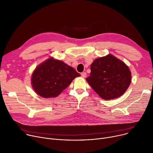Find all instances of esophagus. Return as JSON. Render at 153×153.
Wrapping results in <instances>:
<instances>
[{
	"label": "esophagus",
	"mask_w": 153,
	"mask_h": 153,
	"mask_svg": "<svg viewBox=\"0 0 153 153\" xmlns=\"http://www.w3.org/2000/svg\"><path fill=\"white\" fill-rule=\"evenodd\" d=\"M81 76H82V77H84V78L86 77V76H87V73H86L85 72L82 73H81Z\"/></svg>",
	"instance_id": "obj_1"
}]
</instances>
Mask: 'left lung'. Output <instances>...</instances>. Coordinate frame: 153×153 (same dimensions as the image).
<instances>
[{
	"mask_svg": "<svg viewBox=\"0 0 153 153\" xmlns=\"http://www.w3.org/2000/svg\"><path fill=\"white\" fill-rule=\"evenodd\" d=\"M90 69V76L86 80L94 91L105 100L119 98L131 82V73L128 66L111 54L95 59Z\"/></svg>",
	"mask_w": 153,
	"mask_h": 153,
	"instance_id": "1",
	"label": "left lung"
}]
</instances>
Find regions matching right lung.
<instances>
[{
  "instance_id": "add662e5",
  "label": "right lung",
  "mask_w": 153,
  "mask_h": 153,
  "mask_svg": "<svg viewBox=\"0 0 153 153\" xmlns=\"http://www.w3.org/2000/svg\"><path fill=\"white\" fill-rule=\"evenodd\" d=\"M80 76L73 68L51 57L35 68L32 75V85L35 91L43 98H55L74 78Z\"/></svg>"
}]
</instances>
